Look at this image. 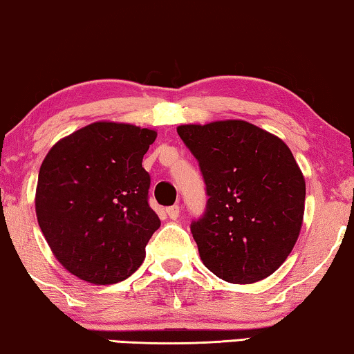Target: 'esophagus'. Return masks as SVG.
I'll return each mask as SVG.
<instances>
[{
    "label": "esophagus",
    "instance_id": "esophagus-1",
    "mask_svg": "<svg viewBox=\"0 0 354 354\" xmlns=\"http://www.w3.org/2000/svg\"><path fill=\"white\" fill-rule=\"evenodd\" d=\"M167 215L171 218V220H178L179 215H181V210H179L178 205H173V207H168L167 208Z\"/></svg>",
    "mask_w": 354,
    "mask_h": 354
}]
</instances>
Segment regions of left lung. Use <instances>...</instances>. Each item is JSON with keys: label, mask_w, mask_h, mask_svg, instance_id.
I'll return each mask as SVG.
<instances>
[{"label": "left lung", "mask_w": 354, "mask_h": 354, "mask_svg": "<svg viewBox=\"0 0 354 354\" xmlns=\"http://www.w3.org/2000/svg\"><path fill=\"white\" fill-rule=\"evenodd\" d=\"M176 129L210 197L191 225L203 265L232 283L271 276L290 255L305 213V176L290 149L243 120Z\"/></svg>", "instance_id": "8db88e82"}]
</instances>
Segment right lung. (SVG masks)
Returning <instances> with one entry per match:
<instances>
[{
	"label": "right lung",
	"instance_id": "right-lung-1",
	"mask_svg": "<svg viewBox=\"0 0 354 354\" xmlns=\"http://www.w3.org/2000/svg\"><path fill=\"white\" fill-rule=\"evenodd\" d=\"M156 129L94 122L59 139L39 167L35 210L56 260L96 286L120 282L141 266L160 227L149 207L142 157Z\"/></svg>",
	"mask_w": 354,
	"mask_h": 354
}]
</instances>
